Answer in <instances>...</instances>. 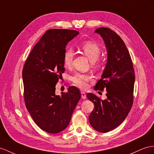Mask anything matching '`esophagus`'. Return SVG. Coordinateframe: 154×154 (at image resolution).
Masks as SVG:
<instances>
[{
    "instance_id": "34e87169",
    "label": "esophagus",
    "mask_w": 154,
    "mask_h": 154,
    "mask_svg": "<svg viewBox=\"0 0 154 154\" xmlns=\"http://www.w3.org/2000/svg\"><path fill=\"white\" fill-rule=\"evenodd\" d=\"M81 97L82 98V99H83V100L86 99V94L84 92H81Z\"/></svg>"
}]
</instances>
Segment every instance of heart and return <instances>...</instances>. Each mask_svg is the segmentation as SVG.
Instances as JSON below:
<instances>
[{
	"label": "heart",
	"instance_id": "1",
	"mask_svg": "<svg viewBox=\"0 0 154 154\" xmlns=\"http://www.w3.org/2000/svg\"><path fill=\"white\" fill-rule=\"evenodd\" d=\"M81 50L82 51L89 60L92 62L94 66L98 68L101 64V62L97 60L101 53V49L96 42L91 40L85 41L81 45ZM74 54L71 49H68L65 51L64 54V64L66 68H69L72 66ZM92 75L88 73H75L71 77V81L73 84L82 89L86 88L88 86V82L92 79Z\"/></svg>",
	"mask_w": 154,
	"mask_h": 154
}]
</instances>
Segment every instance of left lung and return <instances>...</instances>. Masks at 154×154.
Wrapping results in <instances>:
<instances>
[{"label": "left lung", "instance_id": "left-lung-1", "mask_svg": "<svg viewBox=\"0 0 154 154\" xmlns=\"http://www.w3.org/2000/svg\"><path fill=\"white\" fill-rule=\"evenodd\" d=\"M95 32L105 42L107 62L94 90H107V98L103 100L92 93L87 94L86 97L94 104L89 122L96 131L106 133L120 125L132 107L135 72L127 47L115 32L100 27Z\"/></svg>", "mask_w": 154, "mask_h": 154}]
</instances>
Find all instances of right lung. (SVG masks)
Listing matches in <instances>:
<instances>
[{
    "instance_id": "obj_1",
    "label": "right lung",
    "mask_w": 154,
    "mask_h": 154,
    "mask_svg": "<svg viewBox=\"0 0 154 154\" xmlns=\"http://www.w3.org/2000/svg\"><path fill=\"white\" fill-rule=\"evenodd\" d=\"M78 34L73 30H47L23 67L26 107L35 123L49 133H58L68 127L81 98L79 90L73 86L61 96L55 94V86L65 71L63 58L66 46Z\"/></svg>"
}]
</instances>
